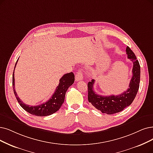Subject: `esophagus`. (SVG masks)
<instances>
[{"label": "esophagus", "instance_id": "1", "mask_svg": "<svg viewBox=\"0 0 153 153\" xmlns=\"http://www.w3.org/2000/svg\"><path fill=\"white\" fill-rule=\"evenodd\" d=\"M83 79V73L81 70H78V71L76 73V75L75 76V81L78 82L82 80Z\"/></svg>", "mask_w": 153, "mask_h": 153}]
</instances>
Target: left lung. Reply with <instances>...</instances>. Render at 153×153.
Here are the masks:
<instances>
[{
  "label": "left lung",
  "instance_id": "8db88e82",
  "mask_svg": "<svg viewBox=\"0 0 153 153\" xmlns=\"http://www.w3.org/2000/svg\"><path fill=\"white\" fill-rule=\"evenodd\" d=\"M127 58L133 62L132 77L129 88L119 95L103 96L97 94L94 91L95 80H91L88 83V100L97 109L102 113L114 114L119 112L129 106L135 99L139 88L140 68L135 54L129 46L126 48Z\"/></svg>",
  "mask_w": 153,
  "mask_h": 153
}]
</instances>
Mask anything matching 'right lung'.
Segmentation results:
<instances>
[{
	"instance_id": "1",
	"label": "right lung",
	"mask_w": 153,
	"mask_h": 153,
	"mask_svg": "<svg viewBox=\"0 0 153 153\" xmlns=\"http://www.w3.org/2000/svg\"><path fill=\"white\" fill-rule=\"evenodd\" d=\"M18 61V59H17ZM16 62L15 67L17 63ZM14 67V69H15ZM14 70L13 75V87L14 95L16 97L18 103L26 111L30 113V114L34 115L39 117H43L48 116L56 112L62 107L65 101V94L67 90L74 83L75 75L73 72L66 73L60 78L59 85L56 87V89L53 94L52 97L47 102L42 103L41 105L36 106H30L27 104H24V103L18 97L15 90V82H14Z\"/></svg>"
}]
</instances>
